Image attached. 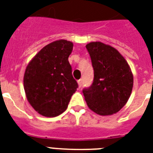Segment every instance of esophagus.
Segmentation results:
<instances>
[{"instance_id": "esophagus-1", "label": "esophagus", "mask_w": 153, "mask_h": 153, "mask_svg": "<svg viewBox=\"0 0 153 153\" xmlns=\"http://www.w3.org/2000/svg\"><path fill=\"white\" fill-rule=\"evenodd\" d=\"M78 83H79V87H81L82 85V79H79L78 81Z\"/></svg>"}]
</instances>
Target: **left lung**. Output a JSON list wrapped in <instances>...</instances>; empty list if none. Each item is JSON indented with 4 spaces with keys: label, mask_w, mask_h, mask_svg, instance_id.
Instances as JSON below:
<instances>
[{
    "label": "left lung",
    "mask_w": 153,
    "mask_h": 153,
    "mask_svg": "<svg viewBox=\"0 0 153 153\" xmlns=\"http://www.w3.org/2000/svg\"><path fill=\"white\" fill-rule=\"evenodd\" d=\"M94 69L91 86L82 90L87 106L100 115L118 112L127 103L133 87L131 68L116 49L100 42L86 45Z\"/></svg>",
    "instance_id": "left-lung-1"
}]
</instances>
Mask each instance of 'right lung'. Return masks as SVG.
Wrapping results in <instances>:
<instances>
[{
  "mask_svg": "<svg viewBox=\"0 0 153 153\" xmlns=\"http://www.w3.org/2000/svg\"><path fill=\"white\" fill-rule=\"evenodd\" d=\"M73 43L58 40L43 47L29 62L24 74L27 100L40 115L55 117L66 110L78 88L68 58Z\"/></svg>",
  "mask_w": 153,
  "mask_h": 153,
  "instance_id": "obj_1",
  "label": "right lung"
}]
</instances>
